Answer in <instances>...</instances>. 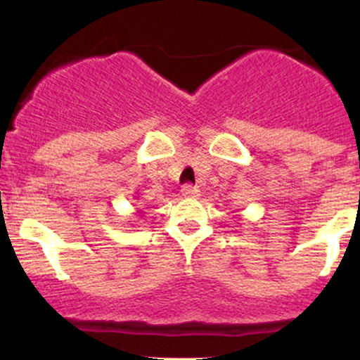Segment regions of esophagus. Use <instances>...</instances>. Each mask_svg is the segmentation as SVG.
Returning a JSON list of instances; mask_svg holds the SVG:
<instances>
[{
    "label": "esophagus",
    "mask_w": 360,
    "mask_h": 360,
    "mask_svg": "<svg viewBox=\"0 0 360 360\" xmlns=\"http://www.w3.org/2000/svg\"><path fill=\"white\" fill-rule=\"evenodd\" d=\"M181 193H183V196L186 198H196L198 194H200V189H198V186L184 184L183 189H181Z\"/></svg>",
    "instance_id": "obj_1"
}]
</instances>
